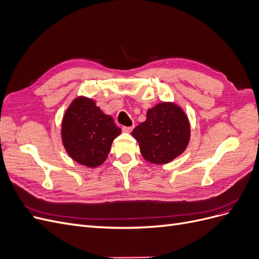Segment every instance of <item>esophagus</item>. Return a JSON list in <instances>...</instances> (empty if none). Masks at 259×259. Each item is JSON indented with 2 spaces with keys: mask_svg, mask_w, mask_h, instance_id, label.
<instances>
[{
  "mask_svg": "<svg viewBox=\"0 0 259 259\" xmlns=\"http://www.w3.org/2000/svg\"><path fill=\"white\" fill-rule=\"evenodd\" d=\"M132 130H133V126H123V127H122V131H123L124 133H131Z\"/></svg>",
  "mask_w": 259,
  "mask_h": 259,
  "instance_id": "1",
  "label": "esophagus"
}]
</instances>
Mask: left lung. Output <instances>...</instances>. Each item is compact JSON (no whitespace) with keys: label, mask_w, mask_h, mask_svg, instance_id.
I'll list each match as a JSON object with an SVG mask.
<instances>
[{"label":"left lung","mask_w":259,"mask_h":259,"mask_svg":"<svg viewBox=\"0 0 259 259\" xmlns=\"http://www.w3.org/2000/svg\"><path fill=\"white\" fill-rule=\"evenodd\" d=\"M187 114L174 103H160L147 111V119L132 132L144 159L166 164L182 154L190 140Z\"/></svg>","instance_id":"1"}]
</instances>
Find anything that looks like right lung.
Returning <instances> with one entry per match:
<instances>
[{
	"label": "right lung",
	"instance_id": "obj_1",
	"mask_svg": "<svg viewBox=\"0 0 259 259\" xmlns=\"http://www.w3.org/2000/svg\"><path fill=\"white\" fill-rule=\"evenodd\" d=\"M121 134L112 116L105 114L95 100L76 97L62 117L61 140L67 153L88 167L103 164L110 152L113 139Z\"/></svg>",
	"mask_w": 259,
	"mask_h": 259
}]
</instances>
